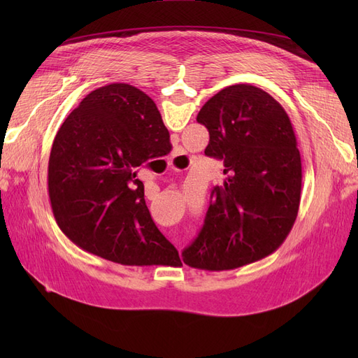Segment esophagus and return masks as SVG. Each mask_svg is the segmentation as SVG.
I'll use <instances>...</instances> for the list:
<instances>
[{
    "label": "esophagus",
    "mask_w": 358,
    "mask_h": 358,
    "mask_svg": "<svg viewBox=\"0 0 358 358\" xmlns=\"http://www.w3.org/2000/svg\"><path fill=\"white\" fill-rule=\"evenodd\" d=\"M170 162H171V161H170Z\"/></svg>",
    "instance_id": "esophagus-1"
}]
</instances>
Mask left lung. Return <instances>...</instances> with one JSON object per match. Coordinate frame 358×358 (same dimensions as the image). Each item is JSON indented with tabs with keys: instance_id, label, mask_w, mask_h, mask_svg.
<instances>
[{
	"instance_id": "obj_1",
	"label": "left lung",
	"mask_w": 358,
	"mask_h": 358,
	"mask_svg": "<svg viewBox=\"0 0 358 358\" xmlns=\"http://www.w3.org/2000/svg\"><path fill=\"white\" fill-rule=\"evenodd\" d=\"M197 122L209 131L204 154L224 161L197 239L182 259L201 270L258 262L282 245L297 218L301 158L291 121L272 95L231 85L208 100Z\"/></svg>"
}]
</instances>
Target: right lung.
Returning a JSON list of instances; mask_svg holds the SVG:
<instances>
[{"mask_svg": "<svg viewBox=\"0 0 358 358\" xmlns=\"http://www.w3.org/2000/svg\"><path fill=\"white\" fill-rule=\"evenodd\" d=\"M154 100L128 83L90 92L53 140L48 187L61 231L86 252L125 266H180L145 201L137 169L167 155Z\"/></svg>", "mask_w": 358, "mask_h": 358, "instance_id": "add662e5", "label": "right lung"}]
</instances>
